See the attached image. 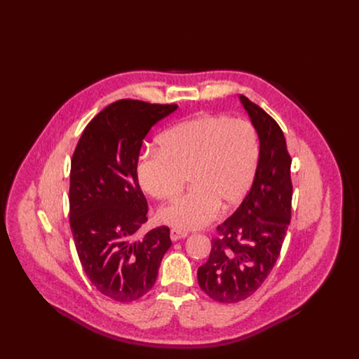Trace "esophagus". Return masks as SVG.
Returning a JSON list of instances; mask_svg holds the SVG:
<instances>
[{
	"mask_svg": "<svg viewBox=\"0 0 359 359\" xmlns=\"http://www.w3.org/2000/svg\"><path fill=\"white\" fill-rule=\"evenodd\" d=\"M184 237H187V231H182V230H177V229H172L170 230L172 241H177V240L184 238Z\"/></svg>",
	"mask_w": 359,
	"mask_h": 359,
	"instance_id": "34e87169",
	"label": "esophagus"
}]
</instances>
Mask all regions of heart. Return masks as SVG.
Returning a JSON list of instances; mask_svg holds the SVG:
<instances>
[{
  "instance_id": "1",
  "label": "heart",
  "mask_w": 359,
  "mask_h": 359,
  "mask_svg": "<svg viewBox=\"0 0 359 359\" xmlns=\"http://www.w3.org/2000/svg\"><path fill=\"white\" fill-rule=\"evenodd\" d=\"M159 149H146L136 165L146 193L170 200L159 220L182 230L203 227L220 208L230 210L247 196L257 173L260 140L255 128L227 115H203L179 122L159 136Z\"/></svg>"
}]
</instances>
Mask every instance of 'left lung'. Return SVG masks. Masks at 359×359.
Listing matches in <instances>:
<instances>
[{
  "mask_svg": "<svg viewBox=\"0 0 359 359\" xmlns=\"http://www.w3.org/2000/svg\"><path fill=\"white\" fill-rule=\"evenodd\" d=\"M260 139V161L240 208L212 240L209 260L197 270L200 288L212 299L234 304L260 288L273 270L291 220V156L278 123L240 95Z\"/></svg>",
  "mask_w": 359,
  "mask_h": 359,
  "instance_id": "left-lung-1",
  "label": "left lung"
}]
</instances>
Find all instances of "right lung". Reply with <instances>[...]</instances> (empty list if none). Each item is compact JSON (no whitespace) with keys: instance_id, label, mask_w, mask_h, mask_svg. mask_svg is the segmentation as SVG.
I'll return each mask as SVG.
<instances>
[{"instance_id":"obj_1","label":"right lung","mask_w":359,"mask_h":359,"mask_svg":"<svg viewBox=\"0 0 359 359\" xmlns=\"http://www.w3.org/2000/svg\"><path fill=\"white\" fill-rule=\"evenodd\" d=\"M177 105L121 99L100 111L75 147L69 175V224L82 269L104 295L130 302L156 281L172 245L161 226L132 241L147 222L136 165L150 128Z\"/></svg>"}]
</instances>
